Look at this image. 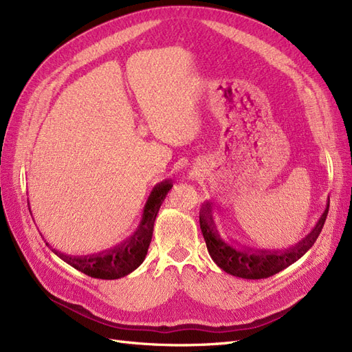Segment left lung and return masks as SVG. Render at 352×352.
I'll list each match as a JSON object with an SVG mask.
<instances>
[{"instance_id":"obj_1","label":"left lung","mask_w":352,"mask_h":352,"mask_svg":"<svg viewBox=\"0 0 352 352\" xmlns=\"http://www.w3.org/2000/svg\"><path fill=\"white\" fill-rule=\"evenodd\" d=\"M211 211V202H202L199 210V226L212 261L221 270L236 276V278L264 279L289 267L313 247L326 221L329 199L323 214L317 220L314 228L301 241L286 248H254L248 245L226 241L219 233Z\"/></svg>"}]
</instances>
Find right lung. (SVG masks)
Listing matches in <instances>:
<instances>
[{"mask_svg":"<svg viewBox=\"0 0 352 352\" xmlns=\"http://www.w3.org/2000/svg\"><path fill=\"white\" fill-rule=\"evenodd\" d=\"M172 186V179H166L153 188L151 194L144 206L140 225H138V228L129 238L114 245L113 248L88 255H72L61 252L56 248H51V251L63 261L72 265V267L91 276V278L107 280L124 278V276L136 270L144 263L148 247H150L153 239L154 221L158 214V210L162 207L163 201Z\"/></svg>","mask_w":352,"mask_h":352,"instance_id":"right-lung-1","label":"right lung"}]
</instances>
